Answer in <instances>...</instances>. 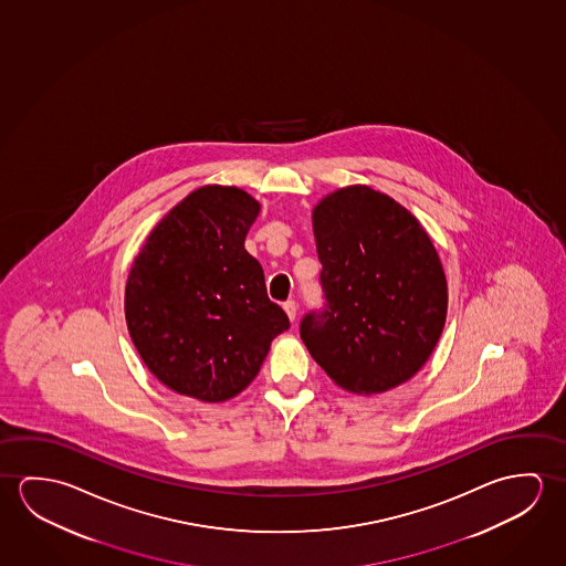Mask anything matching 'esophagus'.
Here are the masks:
<instances>
[{
    "mask_svg": "<svg viewBox=\"0 0 566 566\" xmlns=\"http://www.w3.org/2000/svg\"><path fill=\"white\" fill-rule=\"evenodd\" d=\"M283 308H285V313H287L289 321H291V323H295V318H296L295 301H287V303H283Z\"/></svg>",
    "mask_w": 566,
    "mask_h": 566,
    "instance_id": "obj_1",
    "label": "esophagus"
}]
</instances>
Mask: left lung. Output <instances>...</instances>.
<instances>
[{
  "label": "left lung",
  "mask_w": 566,
  "mask_h": 566,
  "mask_svg": "<svg viewBox=\"0 0 566 566\" xmlns=\"http://www.w3.org/2000/svg\"><path fill=\"white\" fill-rule=\"evenodd\" d=\"M313 232L326 305L301 323L306 350L350 394H384L409 381L431 358L449 308L429 233L368 185L318 200Z\"/></svg>",
  "instance_id": "left-lung-1"
}]
</instances>
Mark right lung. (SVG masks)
I'll list each match as a JSON object with an SVG mask.
<instances>
[{
  "instance_id": "obj_1",
  "label": "right lung",
  "mask_w": 566,
  "mask_h": 566,
  "mask_svg": "<svg viewBox=\"0 0 566 566\" xmlns=\"http://www.w3.org/2000/svg\"><path fill=\"white\" fill-rule=\"evenodd\" d=\"M261 205L238 187L207 185L163 216L135 255L126 323L163 386L205 403L242 394L287 314L271 303L243 242Z\"/></svg>"
}]
</instances>
